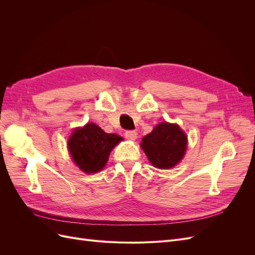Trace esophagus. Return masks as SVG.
I'll return each instance as SVG.
<instances>
[{"label": "esophagus", "instance_id": "esophagus-1", "mask_svg": "<svg viewBox=\"0 0 255 255\" xmlns=\"http://www.w3.org/2000/svg\"><path fill=\"white\" fill-rule=\"evenodd\" d=\"M125 135L129 140H135L137 138V133L135 132V130H126Z\"/></svg>", "mask_w": 255, "mask_h": 255}]
</instances>
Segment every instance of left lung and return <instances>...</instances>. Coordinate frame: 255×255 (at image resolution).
Returning a JSON list of instances; mask_svg holds the SVG:
<instances>
[{
  "mask_svg": "<svg viewBox=\"0 0 255 255\" xmlns=\"http://www.w3.org/2000/svg\"><path fill=\"white\" fill-rule=\"evenodd\" d=\"M187 137L179 126L163 122L142 138L141 148L151 164L159 169H169L183 158Z\"/></svg>",
  "mask_w": 255,
  "mask_h": 255,
  "instance_id": "left-lung-1",
  "label": "left lung"
}]
</instances>
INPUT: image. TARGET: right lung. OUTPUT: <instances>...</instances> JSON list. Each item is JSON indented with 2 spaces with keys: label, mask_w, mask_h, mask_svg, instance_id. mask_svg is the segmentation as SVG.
Here are the masks:
<instances>
[{
  "label": "right lung",
  "mask_w": 255,
  "mask_h": 255,
  "mask_svg": "<svg viewBox=\"0 0 255 255\" xmlns=\"http://www.w3.org/2000/svg\"><path fill=\"white\" fill-rule=\"evenodd\" d=\"M122 138L105 133L95 123H87L76 128L68 141L72 159L86 173H95L103 169L114 146Z\"/></svg>",
  "instance_id": "add662e5"
}]
</instances>
